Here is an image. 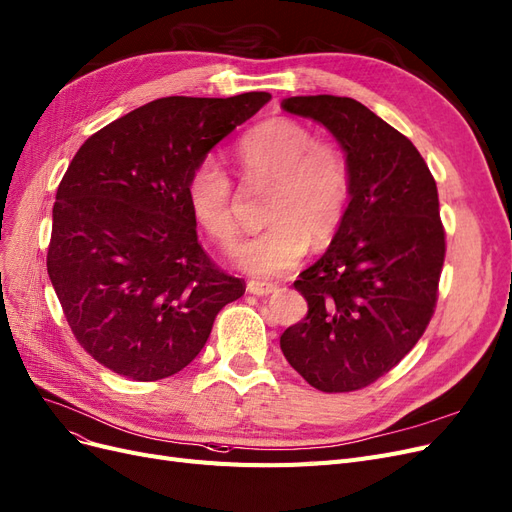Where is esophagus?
<instances>
[{
  "label": "esophagus",
  "mask_w": 512,
  "mask_h": 512,
  "mask_svg": "<svg viewBox=\"0 0 512 512\" xmlns=\"http://www.w3.org/2000/svg\"><path fill=\"white\" fill-rule=\"evenodd\" d=\"M246 291L251 295H272L276 291V285H270V282H259V280H249V285H246Z\"/></svg>",
  "instance_id": "obj_1"
}]
</instances>
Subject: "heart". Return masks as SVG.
I'll list each match as a JSON object with an SVG mask.
<instances>
[{
  "label": "heart",
  "instance_id": "1",
  "mask_svg": "<svg viewBox=\"0 0 512 512\" xmlns=\"http://www.w3.org/2000/svg\"><path fill=\"white\" fill-rule=\"evenodd\" d=\"M236 158L249 181H272L266 204L268 227L234 251L236 266L253 276H278L297 266L310 242H331L350 202V164L342 149L314 141L312 130L274 118L246 132ZM187 208L202 230L230 249L238 234L234 185L223 164L200 160L185 185Z\"/></svg>",
  "mask_w": 512,
  "mask_h": 512
}]
</instances>
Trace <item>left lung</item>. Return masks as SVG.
I'll list each match as a JSON object with an SVG mask.
<instances>
[{"label": "left lung", "mask_w": 512, "mask_h": 512, "mask_svg": "<svg viewBox=\"0 0 512 512\" xmlns=\"http://www.w3.org/2000/svg\"><path fill=\"white\" fill-rule=\"evenodd\" d=\"M280 107L325 126L350 164V202L329 249L299 274L308 316L280 350L323 392L373 384L418 344L445 259L439 194L415 145L348 97H289Z\"/></svg>", "instance_id": "8db88e82"}]
</instances>
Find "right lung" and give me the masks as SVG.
<instances>
[{"mask_svg":"<svg viewBox=\"0 0 512 512\" xmlns=\"http://www.w3.org/2000/svg\"><path fill=\"white\" fill-rule=\"evenodd\" d=\"M272 97H166L101 128L56 189L48 276L80 346L156 382L194 361L242 280L206 257L187 208L192 168Z\"/></svg>","mask_w":512,"mask_h":512,"instance_id":"right-lung-1","label":"right lung"}]
</instances>
